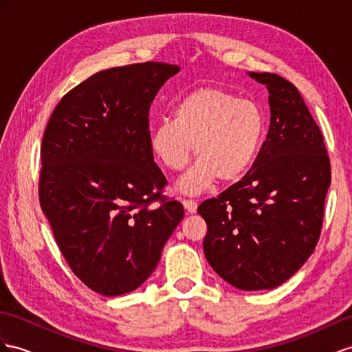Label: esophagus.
Returning <instances> with one entry per match:
<instances>
[{"mask_svg": "<svg viewBox=\"0 0 352 352\" xmlns=\"http://www.w3.org/2000/svg\"><path fill=\"white\" fill-rule=\"evenodd\" d=\"M183 205H184V210L188 212V214H195L196 210H197V204L192 199H184L183 201Z\"/></svg>", "mask_w": 352, "mask_h": 352, "instance_id": "1", "label": "esophagus"}]
</instances>
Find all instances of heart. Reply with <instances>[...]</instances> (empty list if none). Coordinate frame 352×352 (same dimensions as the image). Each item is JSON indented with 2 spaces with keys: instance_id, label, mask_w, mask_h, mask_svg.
<instances>
[{
  "instance_id": "1",
  "label": "heart",
  "mask_w": 352,
  "mask_h": 352,
  "mask_svg": "<svg viewBox=\"0 0 352 352\" xmlns=\"http://www.w3.org/2000/svg\"><path fill=\"white\" fill-rule=\"evenodd\" d=\"M267 132L266 116L250 99H239L219 87H199L175 104L173 120L150 129L153 156L169 170L183 169L193 146V168L178 182L187 195L206 190L215 179L238 182L253 166Z\"/></svg>"
}]
</instances>
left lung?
Wrapping results in <instances>:
<instances>
[{"instance_id": "obj_1", "label": "left lung", "mask_w": 352, "mask_h": 352, "mask_svg": "<svg viewBox=\"0 0 352 352\" xmlns=\"http://www.w3.org/2000/svg\"><path fill=\"white\" fill-rule=\"evenodd\" d=\"M269 92L266 141L245 177L197 212L206 221L204 253L239 290H269L299 270L317 245L330 160L318 124L294 85L248 73Z\"/></svg>"}]
</instances>
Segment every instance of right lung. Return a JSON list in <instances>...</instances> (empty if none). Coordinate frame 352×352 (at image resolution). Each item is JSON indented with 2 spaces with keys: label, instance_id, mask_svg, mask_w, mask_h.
Masks as SVG:
<instances>
[{
  "label": "right lung",
  "instance_id": "add662e5",
  "mask_svg": "<svg viewBox=\"0 0 352 352\" xmlns=\"http://www.w3.org/2000/svg\"><path fill=\"white\" fill-rule=\"evenodd\" d=\"M178 65L99 71L60 99L41 142L40 204L71 270L104 296L137 290L184 217L160 199L166 178L148 146V111Z\"/></svg>",
  "mask_w": 352,
  "mask_h": 352
}]
</instances>
